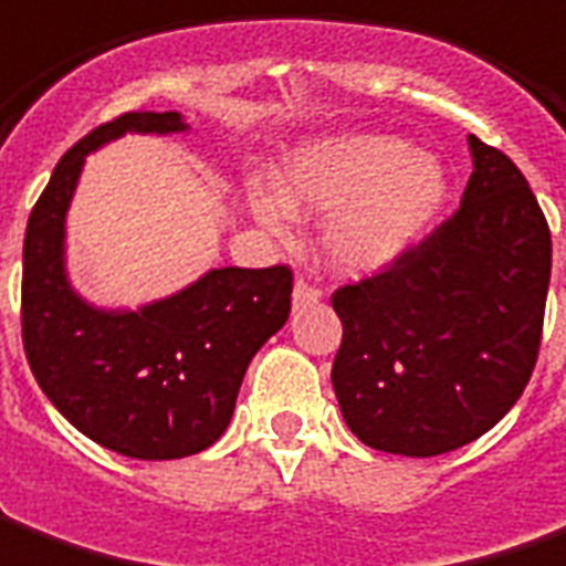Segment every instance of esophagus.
<instances>
[{
  "label": "esophagus",
  "mask_w": 566,
  "mask_h": 566,
  "mask_svg": "<svg viewBox=\"0 0 566 566\" xmlns=\"http://www.w3.org/2000/svg\"><path fill=\"white\" fill-rule=\"evenodd\" d=\"M323 292L317 286H311L307 280H298L295 283V290H292V305L295 307H307V305H317L321 302Z\"/></svg>",
  "instance_id": "34e87169"
}]
</instances>
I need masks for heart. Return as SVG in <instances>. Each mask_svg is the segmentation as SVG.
Listing matches in <instances>:
<instances>
[{
	"instance_id": "obj_1",
	"label": "heart",
	"mask_w": 566,
	"mask_h": 566,
	"mask_svg": "<svg viewBox=\"0 0 566 566\" xmlns=\"http://www.w3.org/2000/svg\"><path fill=\"white\" fill-rule=\"evenodd\" d=\"M447 169L434 154L403 138L345 132L295 147L276 175V190L255 185L249 206L264 228L290 218L326 216V252L342 271H376L400 259L447 202Z\"/></svg>"
}]
</instances>
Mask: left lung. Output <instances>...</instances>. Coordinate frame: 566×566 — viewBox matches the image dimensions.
I'll return each mask as SVG.
<instances>
[{
    "instance_id": "8db88e82",
    "label": "left lung",
    "mask_w": 566,
    "mask_h": 566,
    "mask_svg": "<svg viewBox=\"0 0 566 566\" xmlns=\"http://www.w3.org/2000/svg\"><path fill=\"white\" fill-rule=\"evenodd\" d=\"M462 206L385 271L333 292V388L366 447L450 453L524 395L543 342L552 233L527 178L469 135Z\"/></svg>"
}]
</instances>
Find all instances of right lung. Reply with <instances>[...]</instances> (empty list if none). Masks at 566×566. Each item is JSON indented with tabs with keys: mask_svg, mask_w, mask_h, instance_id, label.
Returning <instances> with one entry per match:
<instances>
[{
	"mask_svg": "<svg viewBox=\"0 0 566 566\" xmlns=\"http://www.w3.org/2000/svg\"><path fill=\"white\" fill-rule=\"evenodd\" d=\"M126 132H187L181 113L132 111L54 166L23 237L21 329L39 388L85 438L128 459H181L231 422L245 366L286 323L292 271L212 268L138 311H104L70 286L64 221L85 157Z\"/></svg>",
	"mask_w": 566,
	"mask_h": 566,
	"instance_id": "right-lung-1",
	"label": "right lung"
}]
</instances>
